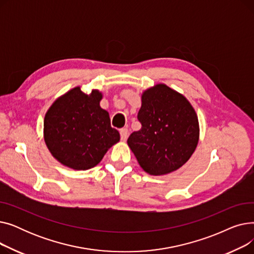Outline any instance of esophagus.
Masks as SVG:
<instances>
[{"label":"esophagus","instance_id":"1","mask_svg":"<svg viewBox=\"0 0 254 254\" xmlns=\"http://www.w3.org/2000/svg\"><path fill=\"white\" fill-rule=\"evenodd\" d=\"M120 138H122V141H127V135H128V130H127V128H126V127H124V128H122L120 129Z\"/></svg>","mask_w":254,"mask_h":254}]
</instances>
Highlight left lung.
Segmentation results:
<instances>
[{
  "label": "left lung",
  "mask_w": 254,
  "mask_h": 254,
  "mask_svg": "<svg viewBox=\"0 0 254 254\" xmlns=\"http://www.w3.org/2000/svg\"><path fill=\"white\" fill-rule=\"evenodd\" d=\"M138 120L142 127L131 132L127 144L148 174L174 172L194 152L199 136L196 113L188 99L166 84L143 92Z\"/></svg>",
  "instance_id": "8db88e82"
}]
</instances>
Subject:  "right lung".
I'll use <instances>...</instances> for the list:
<instances>
[{"instance_id":"right-lung-1","label":"right lung","mask_w":254,"mask_h":254,"mask_svg":"<svg viewBox=\"0 0 254 254\" xmlns=\"http://www.w3.org/2000/svg\"><path fill=\"white\" fill-rule=\"evenodd\" d=\"M102 92L90 95L79 86L53 103L44 118V140L58 161L74 170L97 166L119 139L110 125L109 113L102 109Z\"/></svg>"}]
</instances>
